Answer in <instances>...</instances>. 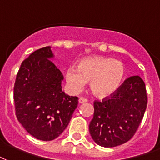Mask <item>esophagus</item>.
<instances>
[{
  "label": "esophagus",
  "instance_id": "esophagus-1",
  "mask_svg": "<svg viewBox=\"0 0 160 160\" xmlns=\"http://www.w3.org/2000/svg\"><path fill=\"white\" fill-rule=\"evenodd\" d=\"M87 101H88V100L86 99V98L80 97V99H79V103H80V104H83V103L87 102Z\"/></svg>",
  "mask_w": 160,
  "mask_h": 160
}]
</instances>
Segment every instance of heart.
I'll return each mask as SVG.
<instances>
[{"mask_svg": "<svg viewBox=\"0 0 160 160\" xmlns=\"http://www.w3.org/2000/svg\"><path fill=\"white\" fill-rule=\"evenodd\" d=\"M125 76V67L118 60L104 56L83 59L78 68L70 66L65 71L68 86L74 92L83 90L90 81V90L95 96L105 98L116 92Z\"/></svg>", "mask_w": 160, "mask_h": 160, "instance_id": "heart-1", "label": "heart"}]
</instances>
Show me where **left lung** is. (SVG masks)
Here are the masks:
<instances>
[{"mask_svg":"<svg viewBox=\"0 0 160 160\" xmlns=\"http://www.w3.org/2000/svg\"><path fill=\"white\" fill-rule=\"evenodd\" d=\"M147 102L145 84L139 75L126 79L110 97L95 101L89 126L94 141L106 148L129 141L141 123Z\"/></svg>","mask_w":160,"mask_h":160,"instance_id":"obj_1","label":"left lung"}]
</instances>
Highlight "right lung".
I'll list each match as a JSON object with an SVG mask.
<instances>
[{
    "instance_id": "obj_1",
    "label": "right lung",
    "mask_w": 160,
    "mask_h": 160,
    "mask_svg": "<svg viewBox=\"0 0 160 160\" xmlns=\"http://www.w3.org/2000/svg\"><path fill=\"white\" fill-rule=\"evenodd\" d=\"M51 46L41 48L21 63L14 85L18 121L40 140L50 141L61 134L78 105V97L61 89L63 75L51 58Z\"/></svg>"
}]
</instances>
